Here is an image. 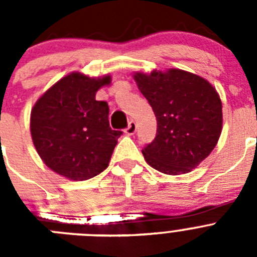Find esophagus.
Instances as JSON below:
<instances>
[{
	"label": "esophagus",
	"instance_id": "obj_1",
	"mask_svg": "<svg viewBox=\"0 0 257 257\" xmlns=\"http://www.w3.org/2000/svg\"><path fill=\"white\" fill-rule=\"evenodd\" d=\"M124 133H126L127 135H134V134L136 133V122L135 121L128 122V126H127V128L124 130Z\"/></svg>",
	"mask_w": 257,
	"mask_h": 257
}]
</instances>
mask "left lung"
I'll return each mask as SVG.
<instances>
[{"mask_svg":"<svg viewBox=\"0 0 257 257\" xmlns=\"http://www.w3.org/2000/svg\"><path fill=\"white\" fill-rule=\"evenodd\" d=\"M157 118V135L143 149L149 166L167 175L190 172L212 152L222 128L220 96L205 78L181 69L134 74Z\"/></svg>","mask_w":257,"mask_h":257,"instance_id":"1","label":"left lung"}]
</instances>
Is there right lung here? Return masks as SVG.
<instances>
[{
	"label": "right lung",
	"mask_w": 257,
	"mask_h": 257,
	"mask_svg": "<svg viewBox=\"0 0 257 257\" xmlns=\"http://www.w3.org/2000/svg\"><path fill=\"white\" fill-rule=\"evenodd\" d=\"M110 76L63 77L36 101L31 134L45 165L70 180H87L108 167L122 131L109 127L106 101L95 99Z\"/></svg>",
	"instance_id": "add662e5"
}]
</instances>
